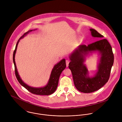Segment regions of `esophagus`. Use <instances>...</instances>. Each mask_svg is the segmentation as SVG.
Returning <instances> with one entry per match:
<instances>
[{"instance_id": "34e87169", "label": "esophagus", "mask_w": 122, "mask_h": 122, "mask_svg": "<svg viewBox=\"0 0 122 122\" xmlns=\"http://www.w3.org/2000/svg\"><path fill=\"white\" fill-rule=\"evenodd\" d=\"M69 62H70L69 61H68V60H66V66H67V67H68V66H69Z\"/></svg>"}]
</instances>
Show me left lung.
<instances>
[{"label":"left lung","mask_w":122,"mask_h":122,"mask_svg":"<svg viewBox=\"0 0 122 122\" xmlns=\"http://www.w3.org/2000/svg\"><path fill=\"white\" fill-rule=\"evenodd\" d=\"M90 30L92 37L101 39L103 37L94 29H90ZM96 51L100 55L97 70L93 77H90L84 62L86 56ZM69 58V68L72 72L75 86L79 91L84 93L94 92L108 81L114 59L112 47L106 39H102L87 46H79L70 54Z\"/></svg>","instance_id":"1"}]
</instances>
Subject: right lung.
I'll return each instance as SVG.
<instances>
[{
  "label": "right lung",
  "mask_w": 122,
  "mask_h": 122,
  "mask_svg": "<svg viewBox=\"0 0 122 122\" xmlns=\"http://www.w3.org/2000/svg\"><path fill=\"white\" fill-rule=\"evenodd\" d=\"M35 30H29L28 31L24 33L22 36H21L18 41L15 50L13 53V62L15 65V76L19 83L22 86L25 87L27 90H28L30 92H31L32 93L40 95H49L52 94L56 91L57 87L58 86L60 76L62 71L66 68V61L65 59H62L61 61H60L59 62H58L56 64H55L54 66L51 71L50 76L47 84L46 86L42 87H31L25 83L21 79L20 75H19L17 67L16 66V63L15 62V55L17 48L18 45L20 41V40L23 37H24V36H26L30 32Z\"/></svg>",
  "instance_id": "1"
}]
</instances>
